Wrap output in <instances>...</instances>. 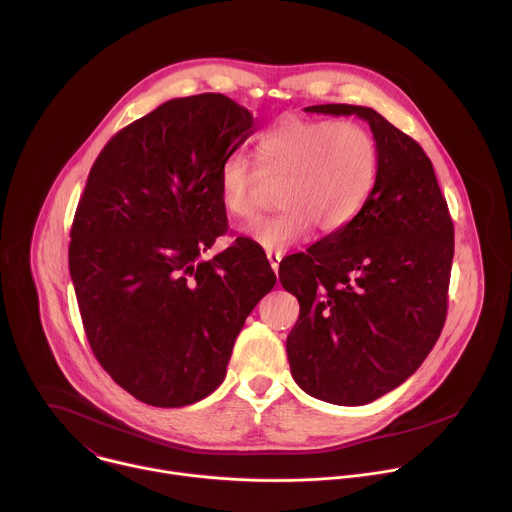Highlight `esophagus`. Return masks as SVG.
Here are the masks:
<instances>
[{"label":"esophagus","mask_w":512,"mask_h":512,"mask_svg":"<svg viewBox=\"0 0 512 512\" xmlns=\"http://www.w3.org/2000/svg\"><path fill=\"white\" fill-rule=\"evenodd\" d=\"M281 251H267V259H269V265L271 269L275 271V275L279 273V261H281Z\"/></svg>","instance_id":"obj_1"}]
</instances>
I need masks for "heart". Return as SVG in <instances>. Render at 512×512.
<instances>
[{
	"instance_id": "heart-1",
	"label": "heart",
	"mask_w": 512,
	"mask_h": 512,
	"mask_svg": "<svg viewBox=\"0 0 512 512\" xmlns=\"http://www.w3.org/2000/svg\"><path fill=\"white\" fill-rule=\"evenodd\" d=\"M257 154L269 180H281L283 206L245 227L265 251H283L306 239L346 229L367 206L379 178V145L354 121H324L287 115L267 129ZM263 174L243 156L231 154L218 174L221 202L231 216L249 218L261 200Z\"/></svg>"
}]
</instances>
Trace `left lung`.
Wrapping results in <instances>:
<instances>
[{
    "label": "left lung",
    "mask_w": 512,
    "mask_h": 512,
    "mask_svg": "<svg viewBox=\"0 0 512 512\" xmlns=\"http://www.w3.org/2000/svg\"><path fill=\"white\" fill-rule=\"evenodd\" d=\"M356 115L379 145V178L354 221L279 265L300 302L287 336L294 381L334 405H367L405 383L442 334L454 225L421 145L371 107L314 105Z\"/></svg>",
    "instance_id": "left-lung-1"
}]
</instances>
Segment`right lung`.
Masks as SVG:
<instances>
[{"label":"right lung","mask_w":512,"mask_h":512,"mask_svg":"<svg viewBox=\"0 0 512 512\" xmlns=\"http://www.w3.org/2000/svg\"><path fill=\"white\" fill-rule=\"evenodd\" d=\"M253 133L251 111L221 93L172 99L113 135L89 172L72 285L101 367L148 405H192L221 385L275 285L249 239L200 259L227 231L221 166Z\"/></svg>","instance_id":"right-lung-1"}]
</instances>
